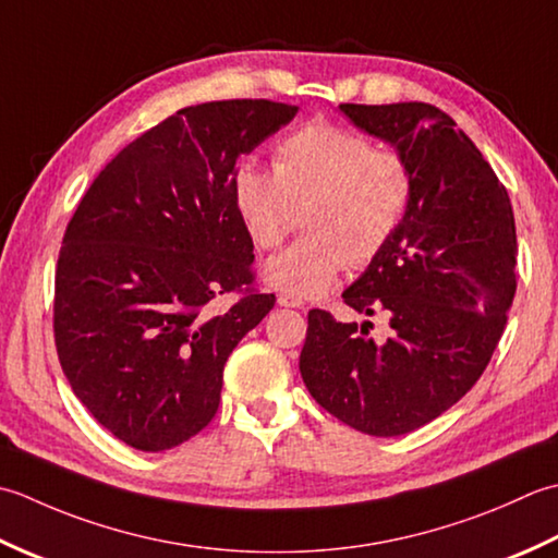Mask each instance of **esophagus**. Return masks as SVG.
<instances>
[{"mask_svg": "<svg viewBox=\"0 0 558 558\" xmlns=\"http://www.w3.org/2000/svg\"><path fill=\"white\" fill-rule=\"evenodd\" d=\"M277 303L283 305V308H303V299H301V295H295V293H291V291L279 293Z\"/></svg>", "mask_w": 558, "mask_h": 558, "instance_id": "obj_1", "label": "esophagus"}]
</instances>
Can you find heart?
<instances>
[{
	"mask_svg": "<svg viewBox=\"0 0 558 558\" xmlns=\"http://www.w3.org/2000/svg\"><path fill=\"white\" fill-rule=\"evenodd\" d=\"M275 170L243 163L233 197L257 247L275 250L301 223L308 229L269 259L277 289L315 295L344 265L366 267L392 243L414 202V170L400 151L375 149L354 130L311 122L275 146Z\"/></svg>",
	"mask_w": 558,
	"mask_h": 558,
	"instance_id": "1",
	"label": "heart"
}]
</instances>
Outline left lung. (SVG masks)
I'll list each match as a JSON object with an SVG mask.
<instances>
[{
    "label": "left lung",
    "mask_w": 558,
    "mask_h": 558,
    "mask_svg": "<svg viewBox=\"0 0 558 558\" xmlns=\"http://www.w3.org/2000/svg\"><path fill=\"white\" fill-rule=\"evenodd\" d=\"M344 116L414 170V202L392 243L342 293L373 323L313 308L301 375L313 400L361 434L392 438L434 422L482 378L515 295V219L474 142L428 104L356 106Z\"/></svg>",
    "instance_id": "1"
}]
</instances>
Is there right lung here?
Masks as SVG:
<instances>
[{"label":"right lung","mask_w":558,"mask_h":558,"mask_svg":"<svg viewBox=\"0 0 558 558\" xmlns=\"http://www.w3.org/2000/svg\"><path fill=\"white\" fill-rule=\"evenodd\" d=\"M295 110L265 98L178 110L100 170L66 223L57 356L96 422L136 450H170L211 422L231 351L275 308L233 178ZM223 294L236 295L226 310Z\"/></svg>","instance_id":"add662e5"}]
</instances>
